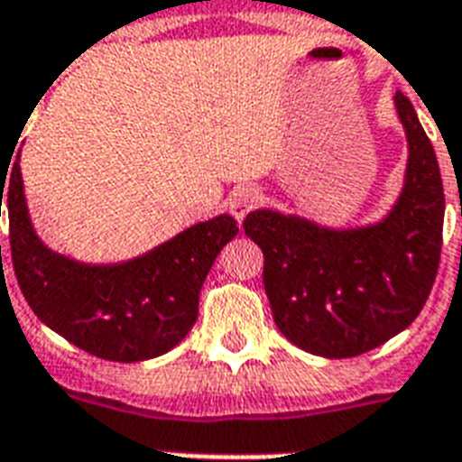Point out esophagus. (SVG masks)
Segmentation results:
<instances>
[{"label": "esophagus", "mask_w": 462, "mask_h": 462, "mask_svg": "<svg viewBox=\"0 0 462 462\" xmlns=\"http://www.w3.org/2000/svg\"><path fill=\"white\" fill-rule=\"evenodd\" d=\"M261 194H259V189H254V187H242L237 189V191H232L230 199H227V208H230V213L235 216V220H245L246 213L259 203Z\"/></svg>", "instance_id": "esophagus-1"}]
</instances>
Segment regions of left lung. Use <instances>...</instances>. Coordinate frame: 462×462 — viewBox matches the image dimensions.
<instances>
[{"instance_id": "8db88e82", "label": "left lung", "mask_w": 462, "mask_h": 462, "mask_svg": "<svg viewBox=\"0 0 462 462\" xmlns=\"http://www.w3.org/2000/svg\"><path fill=\"white\" fill-rule=\"evenodd\" d=\"M393 105L408 165L386 216L330 227L256 208L245 220L246 237L263 252L275 326L319 357H357L398 336L422 311L437 278L446 210L441 172L412 103L398 90Z\"/></svg>"}]
</instances>
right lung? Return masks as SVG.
<instances>
[{"instance_id": "add662e5", "label": "right lung", "mask_w": 462, "mask_h": 462, "mask_svg": "<svg viewBox=\"0 0 462 462\" xmlns=\"http://www.w3.org/2000/svg\"><path fill=\"white\" fill-rule=\"evenodd\" d=\"M18 160L21 151L6 160L11 168L0 167V213L6 199L11 261L25 302L40 321L110 362H143L180 345L196 323L213 261L239 232L235 217L220 213L191 225L134 259L86 263L54 252L38 237Z\"/></svg>"}]
</instances>
